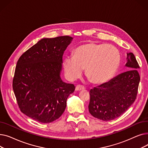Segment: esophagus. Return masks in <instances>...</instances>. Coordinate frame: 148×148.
Here are the masks:
<instances>
[{"label":"esophagus","mask_w":148,"mask_h":148,"mask_svg":"<svg viewBox=\"0 0 148 148\" xmlns=\"http://www.w3.org/2000/svg\"><path fill=\"white\" fill-rule=\"evenodd\" d=\"M85 88L82 86V85H80V84H79V85H77V86H75V90H83Z\"/></svg>","instance_id":"esophagus-1"}]
</instances>
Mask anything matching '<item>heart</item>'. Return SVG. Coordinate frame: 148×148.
I'll return each mask as SVG.
<instances>
[{"instance_id":"b5f03b06","label":"heart","mask_w":148,"mask_h":148,"mask_svg":"<svg viewBox=\"0 0 148 148\" xmlns=\"http://www.w3.org/2000/svg\"><path fill=\"white\" fill-rule=\"evenodd\" d=\"M120 62V54L114 46L92 42L77 47L74 57H66L63 65L65 75L70 80L78 79L85 69V74L90 82L102 84L115 75Z\"/></svg>"}]
</instances>
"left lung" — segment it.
<instances>
[{
    "label": "left lung",
    "instance_id": "8db88e82",
    "mask_svg": "<svg viewBox=\"0 0 148 148\" xmlns=\"http://www.w3.org/2000/svg\"><path fill=\"white\" fill-rule=\"evenodd\" d=\"M125 66L128 71L90 90L89 113L100 120L108 121L118 118L136 99L140 75L139 65L133 53H127Z\"/></svg>",
    "mask_w": 148,
    "mask_h": 148
}]
</instances>
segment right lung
<instances>
[{
  "label": "right lung",
  "instance_id": "right-lung-1",
  "mask_svg": "<svg viewBox=\"0 0 148 148\" xmlns=\"http://www.w3.org/2000/svg\"><path fill=\"white\" fill-rule=\"evenodd\" d=\"M73 38H43L18 59L12 88L22 113L41 123H50L63 114L73 84L62 80V57Z\"/></svg>",
  "mask_w": 148,
  "mask_h": 148
}]
</instances>
